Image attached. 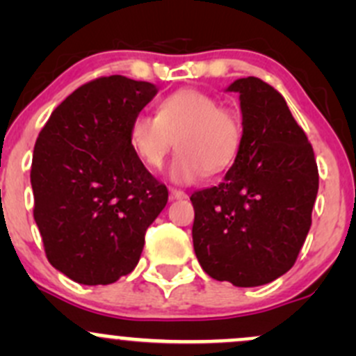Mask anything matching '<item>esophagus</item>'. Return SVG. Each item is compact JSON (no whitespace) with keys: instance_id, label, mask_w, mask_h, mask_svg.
Instances as JSON below:
<instances>
[{"instance_id":"1","label":"esophagus","mask_w":356,"mask_h":356,"mask_svg":"<svg viewBox=\"0 0 356 356\" xmlns=\"http://www.w3.org/2000/svg\"><path fill=\"white\" fill-rule=\"evenodd\" d=\"M170 198L172 200H186L188 198V195H186L184 191H181V189H170Z\"/></svg>"}]
</instances>
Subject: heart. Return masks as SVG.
I'll return each instance as SVG.
<instances>
[{
	"instance_id": "1",
	"label": "heart",
	"mask_w": 356,
	"mask_h": 356,
	"mask_svg": "<svg viewBox=\"0 0 356 356\" xmlns=\"http://www.w3.org/2000/svg\"><path fill=\"white\" fill-rule=\"evenodd\" d=\"M129 143L148 167L160 168L174 149L168 177L189 184L204 172L218 174L234 163L243 143V122L238 111L198 89H181L158 105L156 117L141 111L129 125Z\"/></svg>"
}]
</instances>
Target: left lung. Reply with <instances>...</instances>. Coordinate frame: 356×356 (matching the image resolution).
<instances>
[{"label":"left lung","instance_id":"8db88e82","mask_svg":"<svg viewBox=\"0 0 356 356\" xmlns=\"http://www.w3.org/2000/svg\"><path fill=\"white\" fill-rule=\"evenodd\" d=\"M243 143L224 181L191 195L193 245L210 277L254 288L284 275L312 225L318 191L314 148L286 99L267 82L243 77Z\"/></svg>","mask_w":356,"mask_h":356}]
</instances>
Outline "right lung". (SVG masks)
<instances>
[{
	"mask_svg": "<svg viewBox=\"0 0 356 356\" xmlns=\"http://www.w3.org/2000/svg\"><path fill=\"white\" fill-rule=\"evenodd\" d=\"M152 82L124 75L75 89L34 146V220L49 264L86 286L134 270L146 229L168 200L129 143L132 118L156 96Z\"/></svg>",
	"mask_w": 356,
	"mask_h": 356,
	"instance_id": "obj_1",
	"label": "right lung"
}]
</instances>
